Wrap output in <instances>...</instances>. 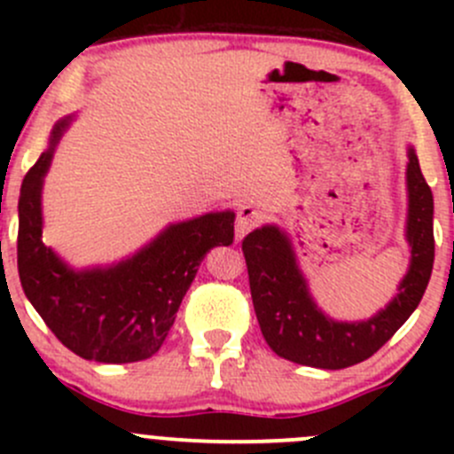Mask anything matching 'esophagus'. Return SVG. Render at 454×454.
Returning <instances> with one entry per match:
<instances>
[{
  "label": "esophagus",
  "mask_w": 454,
  "mask_h": 454,
  "mask_svg": "<svg viewBox=\"0 0 454 454\" xmlns=\"http://www.w3.org/2000/svg\"><path fill=\"white\" fill-rule=\"evenodd\" d=\"M263 222V213H261L259 208L253 204H244L237 208V219H235V232L237 237H244L248 235L250 231H253L254 226H259V223Z\"/></svg>",
  "instance_id": "obj_1"
}]
</instances>
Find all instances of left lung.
Masks as SVG:
<instances>
[{
    "mask_svg": "<svg viewBox=\"0 0 454 454\" xmlns=\"http://www.w3.org/2000/svg\"><path fill=\"white\" fill-rule=\"evenodd\" d=\"M406 186L411 268L397 287L400 294L387 309L363 323H336L318 312L290 239L277 226H263L244 237L241 250L248 265L254 314L274 354L305 367L347 369L371 358L415 312L433 272L434 235L433 193L413 149H409Z\"/></svg>",
    "mask_w": 454,
    "mask_h": 454,
    "instance_id": "obj_1",
    "label": "left lung"
}]
</instances>
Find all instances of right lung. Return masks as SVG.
I'll return each instance as SVG.
<instances>
[{
    "mask_svg": "<svg viewBox=\"0 0 454 454\" xmlns=\"http://www.w3.org/2000/svg\"><path fill=\"white\" fill-rule=\"evenodd\" d=\"M67 121L26 173L20 195L17 268L21 287L50 332L85 360L125 364L162 347L198 268L215 246L232 244L235 213L173 223L146 248L107 270L74 272L41 237V184Z\"/></svg>",
    "mask_w": 454,
    "mask_h": 454,
    "instance_id": "add662e5",
    "label": "right lung"
}]
</instances>
